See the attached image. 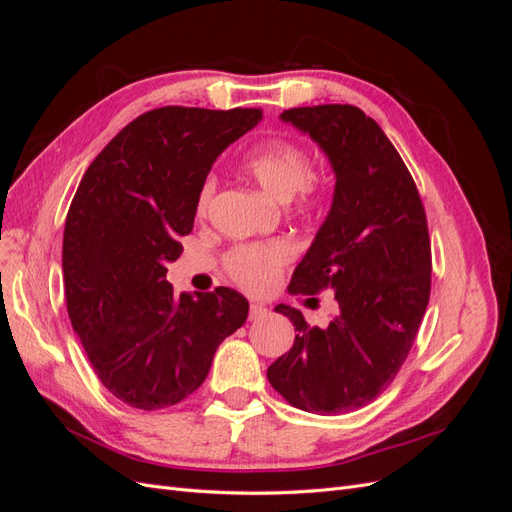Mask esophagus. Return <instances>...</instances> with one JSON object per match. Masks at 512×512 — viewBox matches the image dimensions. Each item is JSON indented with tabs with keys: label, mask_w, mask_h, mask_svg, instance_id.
Here are the masks:
<instances>
[{
	"label": "esophagus",
	"mask_w": 512,
	"mask_h": 512,
	"mask_svg": "<svg viewBox=\"0 0 512 512\" xmlns=\"http://www.w3.org/2000/svg\"><path fill=\"white\" fill-rule=\"evenodd\" d=\"M267 305L265 303H252L250 305V320H258V318H262V316H267Z\"/></svg>",
	"instance_id": "obj_1"
}]
</instances>
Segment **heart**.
Segmentation results:
<instances>
[{"label": "heart", "mask_w": 512, "mask_h": 512, "mask_svg": "<svg viewBox=\"0 0 512 512\" xmlns=\"http://www.w3.org/2000/svg\"><path fill=\"white\" fill-rule=\"evenodd\" d=\"M243 170L254 179L262 192L280 203H290L294 196L301 203H314L320 194L312 175V160L290 141H269L254 149L243 162ZM215 192V179L207 177L198 194V213H205ZM292 258L288 241H271L262 245H239L226 256V271L239 286L252 292L269 290L282 269Z\"/></svg>", "instance_id": "obj_1"}]
</instances>
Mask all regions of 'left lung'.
<instances>
[{"instance_id": "obj_1", "label": "left lung", "mask_w": 512, "mask_h": 512, "mask_svg": "<svg viewBox=\"0 0 512 512\" xmlns=\"http://www.w3.org/2000/svg\"><path fill=\"white\" fill-rule=\"evenodd\" d=\"M280 119L312 138L335 173L331 209L288 290L333 288L339 312L312 329L299 309L277 305L297 335L267 378L294 408L346 414L393 382L421 327L431 290L425 209L404 160L361 108L303 106Z\"/></svg>"}]
</instances>
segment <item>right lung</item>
<instances>
[{
	"label": "right lung",
	"instance_id": "add662e5",
	"mask_svg": "<svg viewBox=\"0 0 512 512\" xmlns=\"http://www.w3.org/2000/svg\"><path fill=\"white\" fill-rule=\"evenodd\" d=\"M260 119L258 108H156L85 170L61 252L68 316L96 376L123 404H179L250 312L243 294L224 286L177 297L166 265L190 235L213 162Z\"/></svg>",
	"mask_w": 512,
	"mask_h": 512
}]
</instances>
